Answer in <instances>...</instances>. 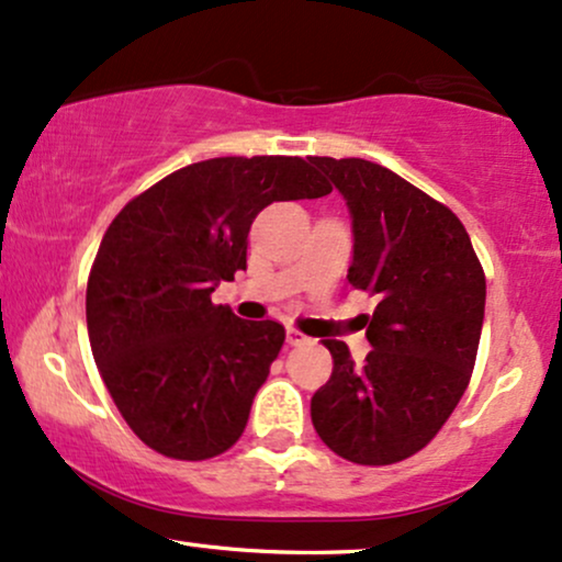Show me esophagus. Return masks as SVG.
I'll return each mask as SVG.
<instances>
[{
  "label": "esophagus",
  "mask_w": 562,
  "mask_h": 562,
  "mask_svg": "<svg viewBox=\"0 0 562 562\" xmlns=\"http://www.w3.org/2000/svg\"><path fill=\"white\" fill-rule=\"evenodd\" d=\"M310 338L302 334V330H296V328H286V344L289 346H302V344H307Z\"/></svg>",
  "instance_id": "1"
}]
</instances>
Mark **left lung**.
Wrapping results in <instances>:
<instances>
[{"label":"left lung","mask_w":562,"mask_h":562,"mask_svg":"<svg viewBox=\"0 0 562 562\" xmlns=\"http://www.w3.org/2000/svg\"><path fill=\"white\" fill-rule=\"evenodd\" d=\"M351 216L349 283L378 296L367 317L372 351L325 338L334 372L313 396L315 432L362 467L404 461L453 414L480 349L484 270L467 228L438 200L364 158L315 156Z\"/></svg>","instance_id":"1"}]
</instances>
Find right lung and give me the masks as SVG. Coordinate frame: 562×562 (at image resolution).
Masks as SVG:
<instances>
[{
	"label": "right lung",
	"mask_w": 562,
	"mask_h": 562,
	"mask_svg": "<svg viewBox=\"0 0 562 562\" xmlns=\"http://www.w3.org/2000/svg\"><path fill=\"white\" fill-rule=\"evenodd\" d=\"M330 190L313 158H207L164 177L112 221L90 268L88 338L145 446L203 461L241 438L286 330L241 321L211 294L247 268V234L262 207Z\"/></svg>",
	"instance_id": "right-lung-1"
}]
</instances>
